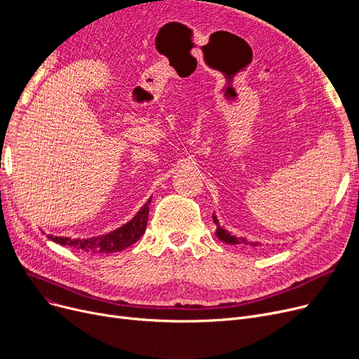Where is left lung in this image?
Instances as JSON below:
<instances>
[{
    "instance_id": "obj_1",
    "label": "left lung",
    "mask_w": 359,
    "mask_h": 359,
    "mask_svg": "<svg viewBox=\"0 0 359 359\" xmlns=\"http://www.w3.org/2000/svg\"><path fill=\"white\" fill-rule=\"evenodd\" d=\"M212 219H214V222H215V225H217L215 234H217V237H218L219 240H222L224 243H227V244H234V246H246V248H253V249L260 248V243H257V241H250V240H246V238H243V237L231 236V233H229L227 230H224V229L221 227V225H219V221L217 219V217H215V215H212Z\"/></svg>"
}]
</instances>
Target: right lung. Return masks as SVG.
I'll return each mask as SVG.
<instances>
[{
  "label": "right lung",
  "instance_id": "right-lung-1",
  "mask_svg": "<svg viewBox=\"0 0 359 359\" xmlns=\"http://www.w3.org/2000/svg\"><path fill=\"white\" fill-rule=\"evenodd\" d=\"M149 203L151 201H148L138 211V214L129 222L122 225L121 229L100 237H93V238H68V237H53V236H48V237L49 240L61 244V246H68L74 250H79L87 255H106V253L122 252L126 248L132 246L135 241H138L141 236L145 233Z\"/></svg>",
  "mask_w": 359,
  "mask_h": 359
}]
</instances>
